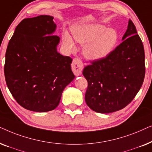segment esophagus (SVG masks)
Here are the masks:
<instances>
[{
    "label": "esophagus",
    "instance_id": "34e87169",
    "mask_svg": "<svg viewBox=\"0 0 152 152\" xmlns=\"http://www.w3.org/2000/svg\"><path fill=\"white\" fill-rule=\"evenodd\" d=\"M72 70L75 75V76H80L82 75L83 68H84V64H83L82 60L79 58H75L71 64Z\"/></svg>",
    "mask_w": 152,
    "mask_h": 152
}]
</instances>
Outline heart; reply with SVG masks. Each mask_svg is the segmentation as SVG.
<instances>
[{
  "mask_svg": "<svg viewBox=\"0 0 152 152\" xmlns=\"http://www.w3.org/2000/svg\"><path fill=\"white\" fill-rule=\"evenodd\" d=\"M72 35L78 43L86 44L84 54L91 60H99L107 57L115 48L118 41V34L115 30L108 29L104 25L98 23L75 27ZM63 43L69 50L75 49L73 39L67 32L64 33Z\"/></svg>",
  "mask_w": 152,
  "mask_h": 152,
  "instance_id": "b5f03b06",
  "label": "heart"
}]
</instances>
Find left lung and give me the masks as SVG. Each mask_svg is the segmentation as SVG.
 I'll return each instance as SVG.
<instances>
[{
    "label": "left lung",
    "mask_w": 152,
    "mask_h": 152,
    "mask_svg": "<svg viewBox=\"0 0 152 152\" xmlns=\"http://www.w3.org/2000/svg\"><path fill=\"white\" fill-rule=\"evenodd\" d=\"M122 40L109 55L93 61L83 70L88 82L85 100L97 113L123 109L133 100L144 81V47L132 20Z\"/></svg>",
    "instance_id": "obj_1"
}]
</instances>
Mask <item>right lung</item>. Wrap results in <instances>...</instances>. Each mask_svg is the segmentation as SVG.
I'll list each match as a JSON object with an SVG mask.
<instances>
[{
  "label": "right lung",
  "instance_id": "1",
  "mask_svg": "<svg viewBox=\"0 0 152 152\" xmlns=\"http://www.w3.org/2000/svg\"><path fill=\"white\" fill-rule=\"evenodd\" d=\"M53 18H25L16 26L6 50V84L16 101L30 111L55 109L64 89L75 78L72 59L57 50L60 38L53 35L57 28Z\"/></svg>",
  "mask_w": 152,
  "mask_h": 152
}]
</instances>
